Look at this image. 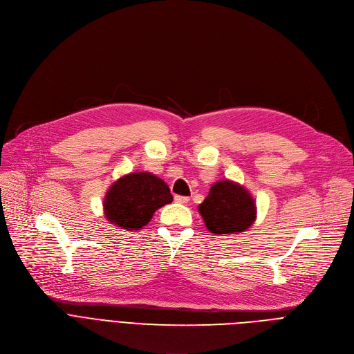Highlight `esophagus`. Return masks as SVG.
Segmentation results:
<instances>
[{"label":"esophagus","instance_id":"1","mask_svg":"<svg viewBox=\"0 0 354 354\" xmlns=\"http://www.w3.org/2000/svg\"><path fill=\"white\" fill-rule=\"evenodd\" d=\"M174 201H176L177 204H187V203L189 201V198H188V197H183V195H176Z\"/></svg>","mask_w":354,"mask_h":354}]
</instances>
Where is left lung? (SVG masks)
<instances>
[{
  "mask_svg": "<svg viewBox=\"0 0 354 354\" xmlns=\"http://www.w3.org/2000/svg\"><path fill=\"white\" fill-rule=\"evenodd\" d=\"M207 229L215 234H239L256 221V204L241 184L222 180L212 184L208 197L198 205Z\"/></svg>",
  "mask_w": 354,
  "mask_h": 354,
  "instance_id": "8db88e82",
  "label": "left lung"
}]
</instances>
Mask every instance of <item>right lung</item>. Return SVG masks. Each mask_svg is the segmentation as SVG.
Wrapping results in <instances>:
<instances>
[{"label":"right lung","instance_id":"1","mask_svg":"<svg viewBox=\"0 0 354 354\" xmlns=\"http://www.w3.org/2000/svg\"><path fill=\"white\" fill-rule=\"evenodd\" d=\"M171 201L170 188L162 178L138 171L118 178L108 188L104 214L115 226L138 230L150 222L157 209Z\"/></svg>","mask_w":354,"mask_h":354}]
</instances>
